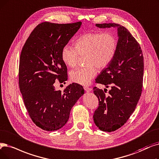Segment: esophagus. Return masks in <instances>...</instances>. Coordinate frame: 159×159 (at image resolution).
Instances as JSON below:
<instances>
[{"instance_id": "esophagus-1", "label": "esophagus", "mask_w": 159, "mask_h": 159, "mask_svg": "<svg viewBox=\"0 0 159 159\" xmlns=\"http://www.w3.org/2000/svg\"><path fill=\"white\" fill-rule=\"evenodd\" d=\"M84 88L85 89V91L87 92H89L92 90V89L91 88H89V87H84Z\"/></svg>"}]
</instances>
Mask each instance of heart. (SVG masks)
<instances>
[{"label":"heart","mask_w":159,"mask_h":159,"mask_svg":"<svg viewBox=\"0 0 159 159\" xmlns=\"http://www.w3.org/2000/svg\"><path fill=\"white\" fill-rule=\"evenodd\" d=\"M118 47V39L112 33L99 32L84 34L75 41V47L69 45L61 49L63 62L70 67L77 64L80 55H85L86 66L70 73L71 79L81 85H88L96 75V67L103 69L113 60Z\"/></svg>","instance_id":"heart-1"}]
</instances>
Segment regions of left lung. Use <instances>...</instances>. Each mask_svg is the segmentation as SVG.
<instances>
[{
  "instance_id": "obj_1",
  "label": "left lung",
  "mask_w": 159,
  "mask_h": 159,
  "mask_svg": "<svg viewBox=\"0 0 159 159\" xmlns=\"http://www.w3.org/2000/svg\"><path fill=\"white\" fill-rule=\"evenodd\" d=\"M99 29L116 28L118 47L113 60L101 71L97 83L108 87V95L102 89L93 88L99 99V107L93 114V121L99 129L112 132L126 123L136 108L142 90L143 57L139 43L132 34L120 25L96 24Z\"/></svg>"
}]
</instances>
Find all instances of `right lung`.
Listing matches in <instances>:
<instances>
[{
  "label": "right lung",
  "mask_w": 159,
  "mask_h": 159,
  "mask_svg": "<svg viewBox=\"0 0 159 159\" xmlns=\"http://www.w3.org/2000/svg\"><path fill=\"white\" fill-rule=\"evenodd\" d=\"M82 23L44 22L30 34L19 60V84L25 107L33 122L47 131L57 130L67 122L71 110L84 93L80 84H69L63 92L56 89V79L67 80L61 60L62 48L80 28Z\"/></svg>",
  "instance_id": "1"
}]
</instances>
